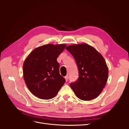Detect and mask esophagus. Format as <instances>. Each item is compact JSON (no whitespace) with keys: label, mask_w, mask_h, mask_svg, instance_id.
Returning <instances> with one entry per match:
<instances>
[{"label":"esophagus","mask_w":129,"mask_h":129,"mask_svg":"<svg viewBox=\"0 0 129 129\" xmlns=\"http://www.w3.org/2000/svg\"><path fill=\"white\" fill-rule=\"evenodd\" d=\"M65 80H66V82H67V80H68V79H69V76L68 75H66L65 77Z\"/></svg>","instance_id":"34e87169"}]
</instances>
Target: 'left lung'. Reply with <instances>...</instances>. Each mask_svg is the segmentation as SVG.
I'll use <instances>...</instances> for the list:
<instances>
[{
	"instance_id": "obj_1",
	"label": "left lung",
	"mask_w": 129,
	"mask_h": 129,
	"mask_svg": "<svg viewBox=\"0 0 129 129\" xmlns=\"http://www.w3.org/2000/svg\"><path fill=\"white\" fill-rule=\"evenodd\" d=\"M75 59L79 77L70 84L71 88L80 99L88 101L97 97L105 87L108 78V69L103 57L95 49L86 44L67 46Z\"/></svg>"
}]
</instances>
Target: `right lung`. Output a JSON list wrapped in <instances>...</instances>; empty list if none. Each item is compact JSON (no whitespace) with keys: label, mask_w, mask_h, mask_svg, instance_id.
I'll use <instances>...</instances> for the list:
<instances>
[{"label":"right lung","mask_w":129,"mask_h":129,"mask_svg":"<svg viewBox=\"0 0 129 129\" xmlns=\"http://www.w3.org/2000/svg\"><path fill=\"white\" fill-rule=\"evenodd\" d=\"M66 44H48L33 50L24 60L23 78L31 92L42 99L55 97L65 83L59 74L57 58Z\"/></svg>","instance_id":"1"}]
</instances>
